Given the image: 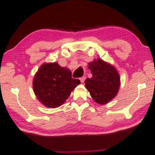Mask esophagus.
<instances>
[{"label":"esophagus","instance_id":"obj_1","mask_svg":"<svg viewBox=\"0 0 155 155\" xmlns=\"http://www.w3.org/2000/svg\"><path fill=\"white\" fill-rule=\"evenodd\" d=\"M85 80H86V77H83L81 78H80V81L81 83H84L85 81Z\"/></svg>","mask_w":155,"mask_h":155}]
</instances>
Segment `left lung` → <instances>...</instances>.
I'll list each match as a JSON object with an SVG mask.
<instances>
[{
	"label": "left lung",
	"mask_w": 155,
	"mask_h": 155,
	"mask_svg": "<svg viewBox=\"0 0 155 155\" xmlns=\"http://www.w3.org/2000/svg\"><path fill=\"white\" fill-rule=\"evenodd\" d=\"M92 77L87 78L85 86L93 99L100 104H107L116 96L120 87V77L112 65L101 59L89 62Z\"/></svg>",
	"instance_id": "8db88e82"
}]
</instances>
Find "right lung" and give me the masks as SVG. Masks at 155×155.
Wrapping results in <instances>:
<instances>
[{
  "mask_svg": "<svg viewBox=\"0 0 155 155\" xmlns=\"http://www.w3.org/2000/svg\"><path fill=\"white\" fill-rule=\"evenodd\" d=\"M81 82L71 78V71L58 62L45 63L39 67L33 80L34 92L47 107L62 105Z\"/></svg>",
  "mask_w": 155,
  "mask_h": 155,
  "instance_id": "right-lung-1",
  "label": "right lung"
}]
</instances>
